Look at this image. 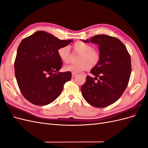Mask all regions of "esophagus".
I'll return each instance as SVG.
<instances>
[{
	"label": "esophagus",
	"instance_id": "34e87169",
	"mask_svg": "<svg viewBox=\"0 0 148 148\" xmlns=\"http://www.w3.org/2000/svg\"><path fill=\"white\" fill-rule=\"evenodd\" d=\"M77 75V73H71V77L72 78H75L76 76Z\"/></svg>",
	"mask_w": 148,
	"mask_h": 148
}]
</instances>
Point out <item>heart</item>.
I'll use <instances>...</instances> for the list:
<instances>
[{"instance_id":"heart-1","label":"heart","mask_w":148,"mask_h":148,"mask_svg":"<svg viewBox=\"0 0 148 148\" xmlns=\"http://www.w3.org/2000/svg\"><path fill=\"white\" fill-rule=\"evenodd\" d=\"M75 52L79 53L78 64H70L65 66V70L77 73L87 70L89 67L95 66L100 60V53L92 49L91 44L82 41H77L72 45ZM57 54L64 63H69L70 59V51L68 46H62L58 49Z\"/></svg>"}]
</instances>
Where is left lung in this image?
<instances>
[{"instance_id": "left-lung-1", "label": "left lung", "mask_w": 148, "mask_h": 148, "mask_svg": "<svg viewBox=\"0 0 148 148\" xmlns=\"http://www.w3.org/2000/svg\"><path fill=\"white\" fill-rule=\"evenodd\" d=\"M83 42L97 44L101 56L91 70L96 77L88 75L81 87L83 96L93 107H107L119 99L128 86L132 72L130 55L118 38L106 34L96 35Z\"/></svg>"}]
</instances>
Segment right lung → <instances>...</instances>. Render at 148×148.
Returning <instances> with one entry per match:
<instances>
[{
    "instance_id": "add662e5",
    "label": "right lung",
    "mask_w": 148,
    "mask_h": 148,
    "mask_svg": "<svg viewBox=\"0 0 148 148\" xmlns=\"http://www.w3.org/2000/svg\"><path fill=\"white\" fill-rule=\"evenodd\" d=\"M73 40H60L39 31L24 38L18 47L15 75L25 99L37 106L50 104L59 96L64 85L71 78L70 71L58 72L62 62L58 49Z\"/></svg>"
}]
</instances>
